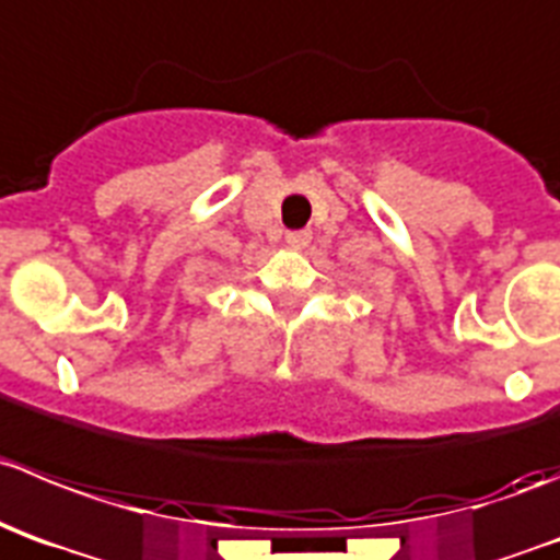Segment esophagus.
I'll return each mask as SVG.
<instances>
[{
  "label": "esophagus",
  "mask_w": 560,
  "mask_h": 560,
  "mask_svg": "<svg viewBox=\"0 0 560 560\" xmlns=\"http://www.w3.org/2000/svg\"><path fill=\"white\" fill-rule=\"evenodd\" d=\"M310 240H312V232H306V229H301V232H287V245L295 250L306 248V245H310Z\"/></svg>",
  "instance_id": "34e87169"
}]
</instances>
